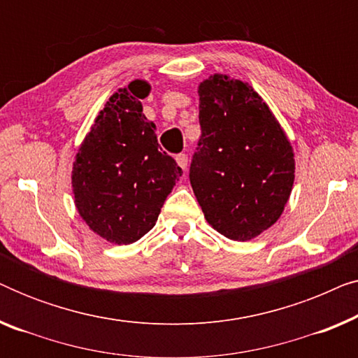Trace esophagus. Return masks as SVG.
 Wrapping results in <instances>:
<instances>
[{
	"label": "esophagus",
	"mask_w": 358,
	"mask_h": 358,
	"mask_svg": "<svg viewBox=\"0 0 358 358\" xmlns=\"http://www.w3.org/2000/svg\"><path fill=\"white\" fill-rule=\"evenodd\" d=\"M176 163H178V166H179V168L182 169V171L187 169V155L180 153V155L176 156Z\"/></svg>",
	"instance_id": "34e87169"
}]
</instances>
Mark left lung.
<instances>
[{"mask_svg": "<svg viewBox=\"0 0 358 358\" xmlns=\"http://www.w3.org/2000/svg\"><path fill=\"white\" fill-rule=\"evenodd\" d=\"M199 140L190 184L210 227L249 241L275 224L290 199L295 153L262 97L215 73L199 85Z\"/></svg>", "mask_w": 358, "mask_h": 358, "instance_id": "obj_1", "label": "left lung"}]
</instances>
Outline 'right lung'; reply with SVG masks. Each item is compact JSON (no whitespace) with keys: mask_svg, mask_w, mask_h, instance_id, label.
I'll use <instances>...</instances> for the list:
<instances>
[{"mask_svg":"<svg viewBox=\"0 0 358 358\" xmlns=\"http://www.w3.org/2000/svg\"><path fill=\"white\" fill-rule=\"evenodd\" d=\"M145 80H134L106 102L78 148L71 187L80 217L97 236L131 244L156 224L164 200L182 176L159 151L156 125L146 120Z\"/></svg>","mask_w":358,"mask_h":358,"instance_id":"obj_1","label":"right lung"}]
</instances>
